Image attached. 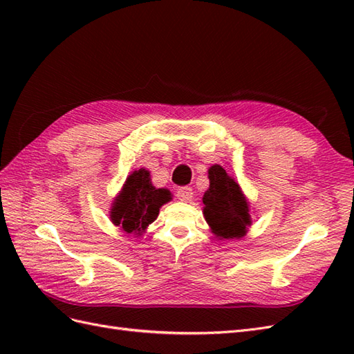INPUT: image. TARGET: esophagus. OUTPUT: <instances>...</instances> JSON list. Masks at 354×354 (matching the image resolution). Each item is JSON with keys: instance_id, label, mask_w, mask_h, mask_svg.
<instances>
[{"instance_id": "34e87169", "label": "esophagus", "mask_w": 354, "mask_h": 354, "mask_svg": "<svg viewBox=\"0 0 354 354\" xmlns=\"http://www.w3.org/2000/svg\"><path fill=\"white\" fill-rule=\"evenodd\" d=\"M177 196L181 201L189 202V201H192V198H194V190H192V187H180L177 190Z\"/></svg>"}]
</instances>
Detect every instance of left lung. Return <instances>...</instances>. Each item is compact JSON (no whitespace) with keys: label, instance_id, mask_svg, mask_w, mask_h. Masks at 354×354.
Returning <instances> with one entry per match:
<instances>
[{"label":"left lung","instance_id":"left-lung-1","mask_svg":"<svg viewBox=\"0 0 354 354\" xmlns=\"http://www.w3.org/2000/svg\"><path fill=\"white\" fill-rule=\"evenodd\" d=\"M209 187L202 196L203 217L220 241L241 239L251 226V208L238 181L221 165L208 168Z\"/></svg>","mask_w":354,"mask_h":354}]
</instances>
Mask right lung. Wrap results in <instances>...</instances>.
<instances>
[{"label":"right lung","mask_w":354,"mask_h":354,"mask_svg":"<svg viewBox=\"0 0 354 354\" xmlns=\"http://www.w3.org/2000/svg\"><path fill=\"white\" fill-rule=\"evenodd\" d=\"M171 199L173 195L168 189H156L152 185L149 169H136L113 198L109 217L125 234L142 236L149 224L156 220L159 208Z\"/></svg>","instance_id":"right-lung-1"}]
</instances>
